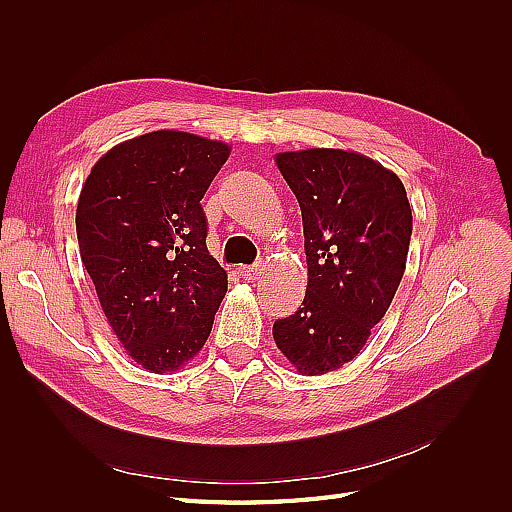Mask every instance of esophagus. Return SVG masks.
<instances>
[{"label":"esophagus","instance_id":"esophagus-1","mask_svg":"<svg viewBox=\"0 0 512 512\" xmlns=\"http://www.w3.org/2000/svg\"><path fill=\"white\" fill-rule=\"evenodd\" d=\"M260 271H262V269H260V265H252V267H241V269H239V273H241V277H243L245 282H254Z\"/></svg>","mask_w":512,"mask_h":512}]
</instances>
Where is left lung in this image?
I'll use <instances>...</instances> for the list:
<instances>
[{"label": "left lung", "instance_id": "obj_1", "mask_svg": "<svg viewBox=\"0 0 512 512\" xmlns=\"http://www.w3.org/2000/svg\"><path fill=\"white\" fill-rule=\"evenodd\" d=\"M301 207L307 290L301 307L275 320L273 339L301 374L352 361L384 318L412 237L404 183L367 156L342 149L277 153Z\"/></svg>", "mask_w": 512, "mask_h": 512}]
</instances>
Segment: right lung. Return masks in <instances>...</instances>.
I'll return each instance as SVG.
<instances>
[{"instance_id": "obj_1", "label": "right lung", "mask_w": 512, "mask_h": 512, "mask_svg": "<svg viewBox=\"0 0 512 512\" xmlns=\"http://www.w3.org/2000/svg\"><path fill=\"white\" fill-rule=\"evenodd\" d=\"M228 156L220 141L149 132L104 153L81 190L76 237L102 312L132 359L156 374L205 346L228 288L200 205Z\"/></svg>"}]
</instances>
